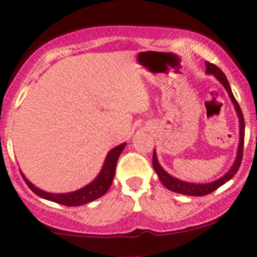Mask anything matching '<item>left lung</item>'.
<instances>
[{"instance_id":"obj_1","label":"left lung","mask_w":257,"mask_h":257,"mask_svg":"<svg viewBox=\"0 0 257 257\" xmlns=\"http://www.w3.org/2000/svg\"><path fill=\"white\" fill-rule=\"evenodd\" d=\"M206 72L209 74H213L214 77L220 82L223 85H224L225 90L228 92L229 96H230L231 101H233L234 107L236 110V114H238L239 117V130H240V141H239V147H238V153H236L235 162H234L233 167L229 169V172L223 175L222 178L218 179L216 181H212V183L208 184H194V183H186V181L179 180V179L174 178V176L170 175L165 172L164 169L161 167V164L158 163V159H157L156 151H153V168L156 170L157 175H158L159 180L162 181V184L167 187L168 190L174 192H178V194H183L187 196H205L211 194V192L216 191L219 186H222L223 184H225L227 181L230 180L234 175H235L236 172L239 170L240 164H241L242 161V148H244V136H245V121L244 116H242L241 109H240L238 101L234 98L233 92L230 89V85H229V82L225 77V74L220 71V68H218L216 65L213 63L206 62Z\"/></svg>"}]
</instances>
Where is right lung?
Masks as SVG:
<instances>
[{
    "instance_id": "1",
    "label": "right lung",
    "mask_w": 257,
    "mask_h": 257,
    "mask_svg": "<svg viewBox=\"0 0 257 257\" xmlns=\"http://www.w3.org/2000/svg\"><path fill=\"white\" fill-rule=\"evenodd\" d=\"M125 146L126 143H122V145L116 146L115 148H112V150L107 153L105 162H104V165L103 168H101L99 175L96 176L92 183L88 184L87 186L82 187V189L77 190V191L68 192V194H50V192H45L43 191V190L38 189L37 186H34V185L30 183L28 179L24 176L23 173H21L22 178L24 179V181L28 185L29 189L41 198H45V200L52 201V202L60 203V205L63 206L73 207L85 205V203L92 202V201H94L96 198L101 197V196L106 194L109 187L111 186L112 179H114L117 159L118 157H120L121 152L125 148Z\"/></svg>"
}]
</instances>
